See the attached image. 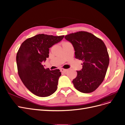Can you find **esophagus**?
<instances>
[{"mask_svg": "<svg viewBox=\"0 0 125 125\" xmlns=\"http://www.w3.org/2000/svg\"><path fill=\"white\" fill-rule=\"evenodd\" d=\"M61 72H62V73H66V72H67V69L62 68V69H61Z\"/></svg>", "mask_w": 125, "mask_h": 125, "instance_id": "esophagus-1", "label": "esophagus"}]
</instances>
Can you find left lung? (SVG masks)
<instances>
[{
	"mask_svg": "<svg viewBox=\"0 0 125 125\" xmlns=\"http://www.w3.org/2000/svg\"><path fill=\"white\" fill-rule=\"evenodd\" d=\"M73 44L75 58L83 61L73 81L76 89L83 93L96 90L104 80L109 63L107 47L101 39L90 32L80 31L65 36Z\"/></svg>",
	"mask_w": 125,
	"mask_h": 125,
	"instance_id": "1",
	"label": "left lung"
}]
</instances>
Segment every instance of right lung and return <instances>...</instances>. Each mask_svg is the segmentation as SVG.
Masks as SVG:
<instances>
[{
    "label": "right lung",
    "instance_id": "obj_1",
    "mask_svg": "<svg viewBox=\"0 0 125 125\" xmlns=\"http://www.w3.org/2000/svg\"><path fill=\"white\" fill-rule=\"evenodd\" d=\"M64 37L38 34L25 40L19 48L16 62L19 77L26 87L37 96H50L57 89L61 73L59 69L45 68L42 62L49 57V48Z\"/></svg>",
    "mask_w": 125,
    "mask_h": 125
}]
</instances>
